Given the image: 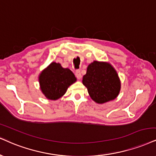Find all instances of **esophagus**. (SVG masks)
<instances>
[{
	"label": "esophagus",
	"mask_w": 156,
	"mask_h": 156,
	"mask_svg": "<svg viewBox=\"0 0 156 156\" xmlns=\"http://www.w3.org/2000/svg\"><path fill=\"white\" fill-rule=\"evenodd\" d=\"M75 75H76V76L77 77L78 80H81L82 79V74L80 70H76V72H75Z\"/></svg>",
	"instance_id": "esophagus-1"
}]
</instances>
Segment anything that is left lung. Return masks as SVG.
<instances>
[{
    "instance_id": "1",
    "label": "left lung",
    "mask_w": 156,
    "mask_h": 156,
    "mask_svg": "<svg viewBox=\"0 0 156 156\" xmlns=\"http://www.w3.org/2000/svg\"><path fill=\"white\" fill-rule=\"evenodd\" d=\"M82 83L92 100L98 103L116 99L121 90V81L116 69L110 63L94 61L88 65Z\"/></svg>"
}]
</instances>
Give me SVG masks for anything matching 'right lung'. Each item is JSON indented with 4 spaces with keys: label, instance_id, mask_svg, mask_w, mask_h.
I'll return each instance as SVG.
<instances>
[{
    "label": "right lung",
    "instance_id": "add662e5",
    "mask_svg": "<svg viewBox=\"0 0 156 156\" xmlns=\"http://www.w3.org/2000/svg\"><path fill=\"white\" fill-rule=\"evenodd\" d=\"M38 81L40 90L46 98L56 101L64 95L76 78L69 69L63 68L59 63L52 62L42 71Z\"/></svg>",
    "mask_w": 156,
    "mask_h": 156
}]
</instances>
